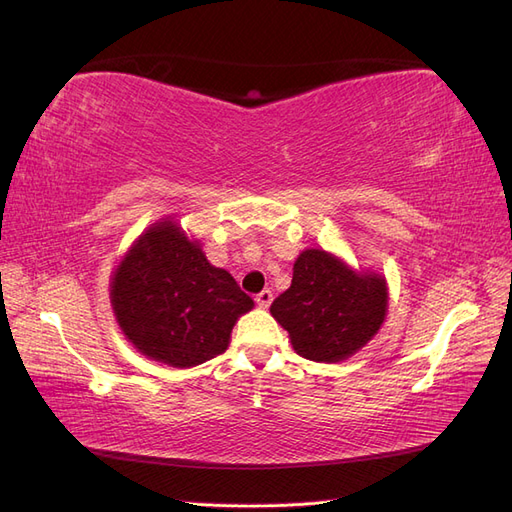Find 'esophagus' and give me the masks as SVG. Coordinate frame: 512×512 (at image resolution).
Wrapping results in <instances>:
<instances>
[{"instance_id": "1", "label": "esophagus", "mask_w": 512, "mask_h": 512, "mask_svg": "<svg viewBox=\"0 0 512 512\" xmlns=\"http://www.w3.org/2000/svg\"><path fill=\"white\" fill-rule=\"evenodd\" d=\"M273 301V292L271 290H262L256 294V305L258 307H269Z\"/></svg>"}]
</instances>
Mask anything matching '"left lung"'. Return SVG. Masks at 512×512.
I'll list each match as a JSON object with an SVG mask.
<instances>
[{"label":"left lung","mask_w":512,"mask_h":512,"mask_svg":"<svg viewBox=\"0 0 512 512\" xmlns=\"http://www.w3.org/2000/svg\"><path fill=\"white\" fill-rule=\"evenodd\" d=\"M389 292L378 273H356L344 260L305 250L292 269V284L271 305L303 359L337 363L361 350L384 322Z\"/></svg>","instance_id":"left-lung-1"}]
</instances>
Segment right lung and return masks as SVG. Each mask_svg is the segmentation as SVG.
Masks as SVG:
<instances>
[{"label": "right lung", "instance_id": "1", "mask_svg": "<svg viewBox=\"0 0 512 512\" xmlns=\"http://www.w3.org/2000/svg\"><path fill=\"white\" fill-rule=\"evenodd\" d=\"M111 303L134 348L173 367L222 354L237 318L254 307L235 277L213 267L170 220L143 232L119 262Z\"/></svg>", "mask_w": 512, "mask_h": 512}]
</instances>
